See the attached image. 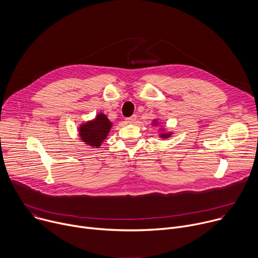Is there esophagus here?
Returning <instances> with one entry per match:
<instances>
[{"mask_svg": "<svg viewBox=\"0 0 258 258\" xmlns=\"http://www.w3.org/2000/svg\"><path fill=\"white\" fill-rule=\"evenodd\" d=\"M137 119V115H133L131 117H128V118H126V122L127 123H134Z\"/></svg>", "mask_w": 258, "mask_h": 258, "instance_id": "esophagus-1", "label": "esophagus"}]
</instances>
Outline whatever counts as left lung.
<instances>
[{"label":"left lung","mask_w":258,"mask_h":258,"mask_svg":"<svg viewBox=\"0 0 258 258\" xmlns=\"http://www.w3.org/2000/svg\"><path fill=\"white\" fill-rule=\"evenodd\" d=\"M170 136V134H166V135H161L162 138H168Z\"/></svg>","instance_id":"obj_1"}]
</instances>
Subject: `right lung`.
<instances>
[{"label": "right lung", "instance_id": "right-lung-1", "mask_svg": "<svg viewBox=\"0 0 258 258\" xmlns=\"http://www.w3.org/2000/svg\"><path fill=\"white\" fill-rule=\"evenodd\" d=\"M112 123L103 113L99 114L95 120L86 122L80 127V136L86 144L99 147L106 139Z\"/></svg>", "mask_w": 258, "mask_h": 258}]
</instances>
